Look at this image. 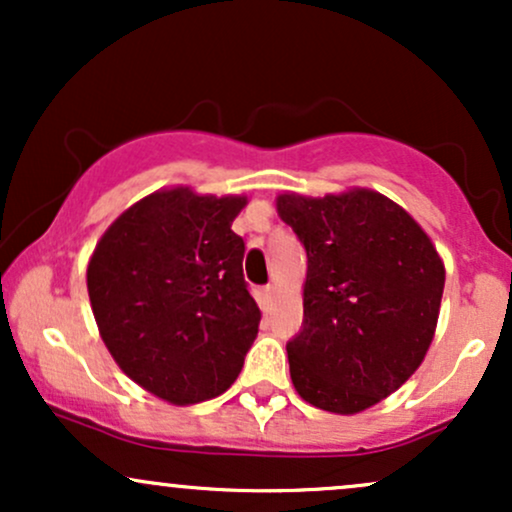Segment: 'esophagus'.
Masks as SVG:
<instances>
[{"label":"esophagus","mask_w":512,"mask_h":512,"mask_svg":"<svg viewBox=\"0 0 512 512\" xmlns=\"http://www.w3.org/2000/svg\"><path fill=\"white\" fill-rule=\"evenodd\" d=\"M274 298H276V286L274 284L264 286V289H262V308L269 310V305L274 303Z\"/></svg>","instance_id":"esophagus-1"}]
</instances>
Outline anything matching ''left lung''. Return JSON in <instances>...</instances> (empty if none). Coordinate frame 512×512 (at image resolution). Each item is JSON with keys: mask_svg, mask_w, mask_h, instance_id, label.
Instances as JSON below:
<instances>
[{"mask_svg": "<svg viewBox=\"0 0 512 512\" xmlns=\"http://www.w3.org/2000/svg\"><path fill=\"white\" fill-rule=\"evenodd\" d=\"M308 255L303 330L286 344L305 402L358 414L414 375L433 342L445 286L436 245L399 204L366 187L276 197Z\"/></svg>", "mask_w": 512, "mask_h": 512, "instance_id": "8db88e82", "label": "left lung"}]
</instances>
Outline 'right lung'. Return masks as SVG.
<instances>
[{
	"label": "right lung",
	"instance_id": "right-lung-1",
	"mask_svg": "<svg viewBox=\"0 0 512 512\" xmlns=\"http://www.w3.org/2000/svg\"><path fill=\"white\" fill-rule=\"evenodd\" d=\"M240 195L170 187L110 223L86 269L93 317L110 356L170 404L219 397L236 383L260 327L243 279Z\"/></svg>",
	"mask_w": 512,
	"mask_h": 512
}]
</instances>
